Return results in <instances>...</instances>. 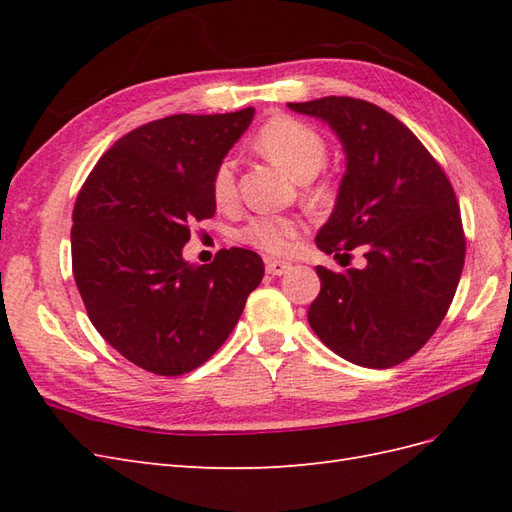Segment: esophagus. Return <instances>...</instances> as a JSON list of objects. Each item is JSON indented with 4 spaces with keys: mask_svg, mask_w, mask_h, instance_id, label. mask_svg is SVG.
Masks as SVG:
<instances>
[{
    "mask_svg": "<svg viewBox=\"0 0 512 512\" xmlns=\"http://www.w3.org/2000/svg\"><path fill=\"white\" fill-rule=\"evenodd\" d=\"M292 269V262L288 260H267V273L269 275H284Z\"/></svg>",
    "mask_w": 512,
    "mask_h": 512,
    "instance_id": "obj_1",
    "label": "esophagus"
}]
</instances>
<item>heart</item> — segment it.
<instances>
[{
	"instance_id": "heart-1",
	"label": "heart",
	"mask_w": 512,
	"mask_h": 512,
	"mask_svg": "<svg viewBox=\"0 0 512 512\" xmlns=\"http://www.w3.org/2000/svg\"><path fill=\"white\" fill-rule=\"evenodd\" d=\"M258 153H262L271 164L280 166L294 181H312L327 162V143L314 128L292 117H273L262 126L254 138ZM307 196L324 203L333 196L329 185H314ZM213 198L215 203L226 207L237 198V175L235 164L222 160L213 175ZM303 224L297 218L286 215H260L241 230V239L260 250L271 254H284L301 235Z\"/></svg>"
}]
</instances>
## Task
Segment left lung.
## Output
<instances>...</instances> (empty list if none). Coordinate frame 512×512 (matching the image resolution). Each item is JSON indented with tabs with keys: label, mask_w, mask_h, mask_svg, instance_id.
Returning a JSON list of instances; mask_svg holds the SVG:
<instances>
[{
	"label": "left lung",
	"mask_w": 512,
	"mask_h": 512,
	"mask_svg": "<svg viewBox=\"0 0 512 512\" xmlns=\"http://www.w3.org/2000/svg\"><path fill=\"white\" fill-rule=\"evenodd\" d=\"M327 123L346 173L318 235L322 252L361 247L365 267H316L309 327L342 359L371 369L404 363L444 320L466 258L453 185L423 143L384 108L354 98L288 102ZM346 267V265H344Z\"/></svg>",
	"instance_id": "obj_1"
}]
</instances>
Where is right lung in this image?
<instances>
[{
	"label": "right lung",
	"mask_w": 512,
	"mask_h": 512,
	"mask_svg": "<svg viewBox=\"0 0 512 512\" xmlns=\"http://www.w3.org/2000/svg\"><path fill=\"white\" fill-rule=\"evenodd\" d=\"M254 108L170 115L121 136L91 170L72 213V273L87 316L121 356L181 376L218 352L265 275L243 247L190 265V224L213 218V175Z\"/></svg>",
	"instance_id": "add662e5"
}]
</instances>
